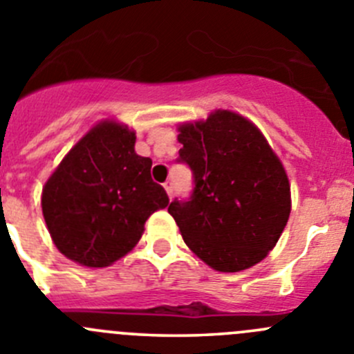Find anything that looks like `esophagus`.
I'll list each match as a JSON object with an SVG mask.
<instances>
[{"instance_id":"34e87169","label":"esophagus","mask_w":354,"mask_h":354,"mask_svg":"<svg viewBox=\"0 0 354 354\" xmlns=\"http://www.w3.org/2000/svg\"><path fill=\"white\" fill-rule=\"evenodd\" d=\"M164 188H166L167 196H173V181H166V183H164Z\"/></svg>"}]
</instances>
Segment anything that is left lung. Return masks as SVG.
Masks as SVG:
<instances>
[{
	"mask_svg": "<svg viewBox=\"0 0 354 354\" xmlns=\"http://www.w3.org/2000/svg\"><path fill=\"white\" fill-rule=\"evenodd\" d=\"M178 162L194 174L188 201L167 211L187 246L220 272L266 259L288 222L292 199L281 160L255 124L229 110L178 127Z\"/></svg>",
	"mask_w": 354,
	"mask_h": 354,
	"instance_id": "left-lung-1",
	"label": "left lung"
}]
</instances>
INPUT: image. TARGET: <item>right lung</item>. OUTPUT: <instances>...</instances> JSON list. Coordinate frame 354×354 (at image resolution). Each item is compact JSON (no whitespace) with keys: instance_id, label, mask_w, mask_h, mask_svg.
Instances as JSON below:
<instances>
[{"instance_id":"add662e5","label":"right lung","mask_w":354,"mask_h":354,"mask_svg":"<svg viewBox=\"0 0 354 354\" xmlns=\"http://www.w3.org/2000/svg\"><path fill=\"white\" fill-rule=\"evenodd\" d=\"M136 132L113 120L68 151L43 187L41 209L59 252L85 267H108L136 246L151 213L169 204L151 180V158L134 151Z\"/></svg>"}]
</instances>
